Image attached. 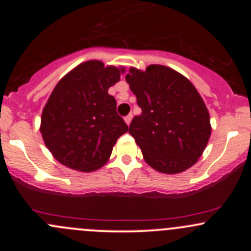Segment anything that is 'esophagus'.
Here are the masks:
<instances>
[{
  "label": "esophagus",
  "mask_w": 251,
  "mask_h": 251,
  "mask_svg": "<svg viewBox=\"0 0 251 251\" xmlns=\"http://www.w3.org/2000/svg\"><path fill=\"white\" fill-rule=\"evenodd\" d=\"M131 120H132V114H128V115L125 116V123L127 124V125H130Z\"/></svg>",
  "instance_id": "1"
}]
</instances>
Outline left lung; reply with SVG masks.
Listing matches in <instances>:
<instances>
[{
  "mask_svg": "<svg viewBox=\"0 0 251 251\" xmlns=\"http://www.w3.org/2000/svg\"><path fill=\"white\" fill-rule=\"evenodd\" d=\"M126 81L142 109L128 132L159 173L178 174L198 161L209 141V111L191 81L164 65L131 68Z\"/></svg>",
  "mask_w": 251,
  "mask_h": 251,
  "instance_id": "left-lung-1",
  "label": "left lung"
}]
</instances>
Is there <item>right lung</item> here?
Here are the masks:
<instances>
[{
	"instance_id": "1",
	"label": "right lung",
	"mask_w": 251,
	"mask_h": 251,
	"mask_svg": "<svg viewBox=\"0 0 251 251\" xmlns=\"http://www.w3.org/2000/svg\"><path fill=\"white\" fill-rule=\"evenodd\" d=\"M124 72V69L121 70ZM120 81V70L90 60L65 75L50 93L42 111L45 144L64 166L95 171L109 159L116 140L128 126L116 113L108 93Z\"/></svg>"
}]
</instances>
